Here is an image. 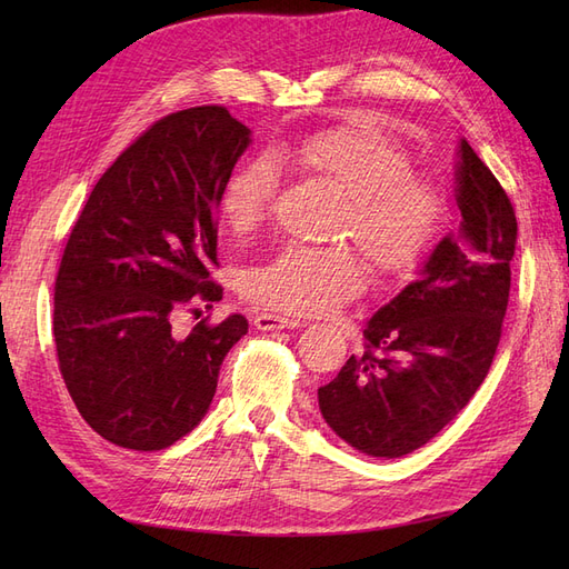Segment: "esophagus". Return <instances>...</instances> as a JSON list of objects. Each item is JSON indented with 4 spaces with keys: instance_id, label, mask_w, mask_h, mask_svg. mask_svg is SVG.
Here are the masks:
<instances>
[{
    "instance_id": "34e87169",
    "label": "esophagus",
    "mask_w": 569,
    "mask_h": 569,
    "mask_svg": "<svg viewBox=\"0 0 569 569\" xmlns=\"http://www.w3.org/2000/svg\"><path fill=\"white\" fill-rule=\"evenodd\" d=\"M253 325L258 327V330H284V327H297L299 320L278 316V313H258L253 318Z\"/></svg>"
}]
</instances>
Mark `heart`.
<instances>
[{
  "label": "heart",
  "mask_w": 569,
  "mask_h": 569,
  "mask_svg": "<svg viewBox=\"0 0 569 569\" xmlns=\"http://www.w3.org/2000/svg\"><path fill=\"white\" fill-rule=\"evenodd\" d=\"M343 194L332 234L351 239L387 278H408L437 247L451 213L446 189L412 173L408 153L377 130L335 126L280 151ZM280 170L268 157L239 166L220 194L232 234L253 232L270 216ZM366 268L349 247H284L244 274V295L270 311L322 316L366 289Z\"/></svg>",
  "instance_id": "1"
}]
</instances>
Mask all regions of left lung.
Instances as JSON below:
<instances>
[{
  "mask_svg": "<svg viewBox=\"0 0 569 569\" xmlns=\"http://www.w3.org/2000/svg\"><path fill=\"white\" fill-rule=\"evenodd\" d=\"M460 228L422 274L377 311L351 356L318 389L325 422L375 458L435 439L470 403L493 363L510 297L518 218L506 189L460 140Z\"/></svg>",
  "mask_w": 569,
  "mask_h": 569,
  "instance_id": "8db88e82",
  "label": "left lung"
}]
</instances>
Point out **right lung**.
I'll return each mask as SVG.
<instances>
[{
    "label": "right lung",
    "instance_id": "1",
    "mask_svg": "<svg viewBox=\"0 0 569 569\" xmlns=\"http://www.w3.org/2000/svg\"><path fill=\"white\" fill-rule=\"evenodd\" d=\"M249 128L226 107L163 116L84 201L54 284V343L68 393L99 437L161 451L201 422L244 316L176 318L222 299L211 280L218 203Z\"/></svg>",
    "mask_w": 569,
    "mask_h": 569
}]
</instances>
